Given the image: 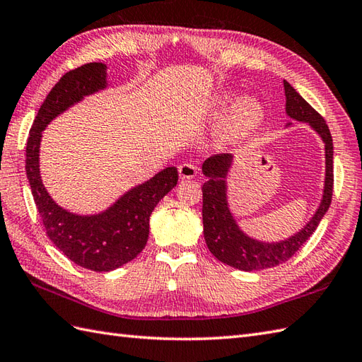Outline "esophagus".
<instances>
[{"instance_id": "esophagus-1", "label": "esophagus", "mask_w": 362, "mask_h": 362, "mask_svg": "<svg viewBox=\"0 0 362 362\" xmlns=\"http://www.w3.org/2000/svg\"><path fill=\"white\" fill-rule=\"evenodd\" d=\"M179 174L182 179H194L197 175V168L192 163H182L179 165Z\"/></svg>"}]
</instances>
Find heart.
Wrapping results in <instances>:
<instances>
[{"label":"heart","mask_w":362,"mask_h":362,"mask_svg":"<svg viewBox=\"0 0 362 362\" xmlns=\"http://www.w3.org/2000/svg\"><path fill=\"white\" fill-rule=\"evenodd\" d=\"M234 98L233 92H223L216 100V106L225 109ZM264 119V107L253 97H240L234 102L222 122V132L230 139H240L253 132Z\"/></svg>","instance_id":"heart-1"}]
</instances>
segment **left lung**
Returning <instances> with one entry per match:
<instances>
[{
    "label": "left lung",
    "instance_id": "left-lung-1",
    "mask_svg": "<svg viewBox=\"0 0 362 362\" xmlns=\"http://www.w3.org/2000/svg\"><path fill=\"white\" fill-rule=\"evenodd\" d=\"M285 111L298 122H307L322 137L325 143V187L324 196L317 211L310 222L295 236L287 240L276 243L257 242L245 236L234 222L226 204V183L225 177L228 173L233 156L216 154L211 156L202 165V171L206 175L205 183L202 185L204 194V206H202V219H204V236L211 255L221 262L239 268L243 272H256L264 268L276 267L287 262L296 251L304 245L317 228L319 222L329 209L333 196V140L329 126L324 117L316 109L310 106L302 98L290 83L284 81Z\"/></svg>",
    "mask_w": 362,
    "mask_h": 362
}]
</instances>
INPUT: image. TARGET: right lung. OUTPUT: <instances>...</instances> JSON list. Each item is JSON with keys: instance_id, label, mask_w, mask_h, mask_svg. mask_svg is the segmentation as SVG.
I'll list each match as a JSON object with an SVG mask.
<instances>
[{"instance_id": "1", "label": "right lung", "mask_w": 362, "mask_h": 362, "mask_svg": "<svg viewBox=\"0 0 362 362\" xmlns=\"http://www.w3.org/2000/svg\"><path fill=\"white\" fill-rule=\"evenodd\" d=\"M103 88V63H88L66 72L40 106L26 145V174L47 238L67 259L92 272H111L137 257L148 242L151 213L179 180L177 168H166L97 216L67 213L50 199L40 177L41 131L58 114Z\"/></svg>"}]
</instances>
